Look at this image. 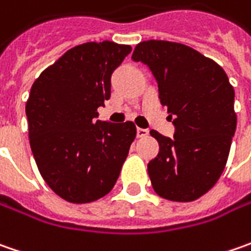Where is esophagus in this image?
Returning a JSON list of instances; mask_svg holds the SVG:
<instances>
[{"instance_id":"1","label":"esophagus","mask_w":251,"mask_h":251,"mask_svg":"<svg viewBox=\"0 0 251 251\" xmlns=\"http://www.w3.org/2000/svg\"><path fill=\"white\" fill-rule=\"evenodd\" d=\"M148 135H150V130H147V128H137V137L138 138H145Z\"/></svg>"}]
</instances>
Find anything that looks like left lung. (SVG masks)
I'll return each mask as SVG.
<instances>
[{
    "instance_id": "left-lung-1",
    "label": "left lung",
    "mask_w": 251,
    "mask_h": 251,
    "mask_svg": "<svg viewBox=\"0 0 251 251\" xmlns=\"http://www.w3.org/2000/svg\"><path fill=\"white\" fill-rule=\"evenodd\" d=\"M131 58L151 70L175 126L173 138L151 131L159 142L148 163L152 187L170 201H194L214 187L226 165L236 131L233 86L222 67L181 43L141 42Z\"/></svg>"
}]
</instances>
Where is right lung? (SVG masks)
<instances>
[{
    "label": "right lung",
    "instance_id": "right-lung-1",
    "mask_svg": "<svg viewBox=\"0 0 251 251\" xmlns=\"http://www.w3.org/2000/svg\"><path fill=\"white\" fill-rule=\"evenodd\" d=\"M130 53V46L109 40L79 44L32 85L26 101L30 148L44 181L68 202L104 197L137 135L132 121L98 120V107L110 99L111 74Z\"/></svg>",
    "mask_w": 251,
    "mask_h": 251
}]
</instances>
